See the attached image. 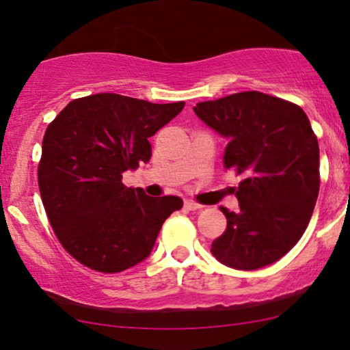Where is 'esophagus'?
I'll return each instance as SVG.
<instances>
[{
    "instance_id": "obj_1",
    "label": "esophagus",
    "mask_w": 350,
    "mask_h": 350,
    "mask_svg": "<svg viewBox=\"0 0 350 350\" xmlns=\"http://www.w3.org/2000/svg\"><path fill=\"white\" fill-rule=\"evenodd\" d=\"M185 208H186V210H193V212H194V210H200V208H202V205L196 204L194 200H185Z\"/></svg>"
}]
</instances>
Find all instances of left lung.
Masks as SVG:
<instances>
[{
  "mask_svg": "<svg viewBox=\"0 0 350 350\" xmlns=\"http://www.w3.org/2000/svg\"><path fill=\"white\" fill-rule=\"evenodd\" d=\"M196 116L228 138L224 169L242 175L239 212L212 243L224 266L255 271L272 265L296 245L317 202L319 142L298 105L272 95L239 92L198 103Z\"/></svg>",
  "mask_w": 350,
  "mask_h": 350,
  "instance_id": "1",
  "label": "left lung"
}]
</instances>
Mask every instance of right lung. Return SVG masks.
I'll list each match as a JSON object with an SVG mask.
<instances>
[{
    "label": "right lung",
    "instance_id": "add662e5",
    "mask_svg": "<svg viewBox=\"0 0 350 350\" xmlns=\"http://www.w3.org/2000/svg\"><path fill=\"white\" fill-rule=\"evenodd\" d=\"M185 102L150 103L119 94L76 98L47 126L38 185L57 239L81 265L121 272L150 256L176 196L151 198L122 174L151 159L148 138Z\"/></svg>",
    "mask_w": 350,
    "mask_h": 350
}]
</instances>
